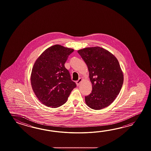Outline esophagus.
<instances>
[{
    "instance_id": "esophagus-1",
    "label": "esophagus",
    "mask_w": 151,
    "mask_h": 151,
    "mask_svg": "<svg viewBox=\"0 0 151 151\" xmlns=\"http://www.w3.org/2000/svg\"><path fill=\"white\" fill-rule=\"evenodd\" d=\"M82 81H83V79L80 78L76 81V84H77V86H79V85H80V83H81Z\"/></svg>"
}]
</instances>
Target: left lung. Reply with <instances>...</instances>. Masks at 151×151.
I'll return each mask as SVG.
<instances>
[{"label": "left lung", "mask_w": 151, "mask_h": 151, "mask_svg": "<svg viewBox=\"0 0 151 151\" xmlns=\"http://www.w3.org/2000/svg\"><path fill=\"white\" fill-rule=\"evenodd\" d=\"M86 63L92 91L85 96L91 109L99 110L109 106L120 93L124 74L116 57L99 46L86 47L78 51Z\"/></svg>", "instance_id": "left-lung-1"}]
</instances>
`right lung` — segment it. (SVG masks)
Returning <instances> with one entry per match:
<instances>
[{"instance_id":"add662e5","label":"right lung","mask_w":151,"mask_h":151,"mask_svg":"<svg viewBox=\"0 0 151 151\" xmlns=\"http://www.w3.org/2000/svg\"><path fill=\"white\" fill-rule=\"evenodd\" d=\"M72 48L55 45L45 50L35 60L31 74L32 90L46 106L57 108L68 100L76 84L64 64Z\"/></svg>"}]
</instances>
